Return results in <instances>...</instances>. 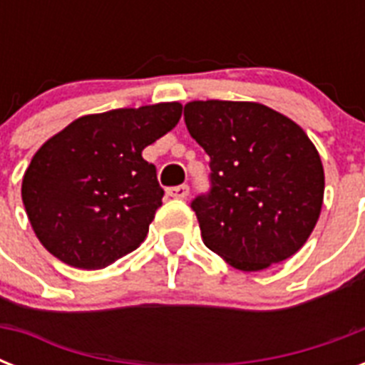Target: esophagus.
Wrapping results in <instances>:
<instances>
[{
  "mask_svg": "<svg viewBox=\"0 0 365 365\" xmlns=\"http://www.w3.org/2000/svg\"><path fill=\"white\" fill-rule=\"evenodd\" d=\"M166 195L168 197H174V199H185L189 195V185H174V187L166 189Z\"/></svg>",
  "mask_w": 365,
  "mask_h": 365,
  "instance_id": "obj_1",
  "label": "esophagus"
}]
</instances>
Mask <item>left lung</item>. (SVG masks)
<instances>
[{"instance_id": "left-lung-1", "label": "left lung", "mask_w": 365, "mask_h": 365, "mask_svg": "<svg viewBox=\"0 0 365 365\" xmlns=\"http://www.w3.org/2000/svg\"><path fill=\"white\" fill-rule=\"evenodd\" d=\"M183 119L210 157V191L191 202L206 246L246 272L292 257L324 200L322 160L305 130L257 102L195 100Z\"/></svg>"}]
</instances>
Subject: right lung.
I'll use <instances>...</instances> for the list:
<instances>
[{
	"label": "right lung",
	"instance_id": "1",
	"mask_svg": "<svg viewBox=\"0 0 365 365\" xmlns=\"http://www.w3.org/2000/svg\"><path fill=\"white\" fill-rule=\"evenodd\" d=\"M182 104L85 115L48 138L22 178V202L45 248L77 269H104L136 250L163 205L143 148L172 130Z\"/></svg>",
	"mask_w": 365,
	"mask_h": 365
}]
</instances>
